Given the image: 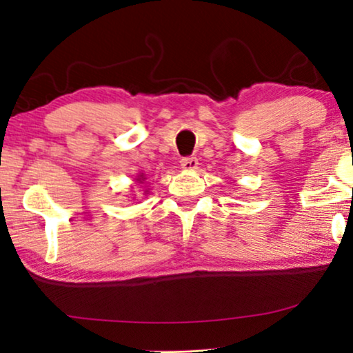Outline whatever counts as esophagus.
<instances>
[{
    "label": "esophagus",
    "mask_w": 353,
    "mask_h": 353,
    "mask_svg": "<svg viewBox=\"0 0 353 353\" xmlns=\"http://www.w3.org/2000/svg\"><path fill=\"white\" fill-rule=\"evenodd\" d=\"M197 165H199V162H197L196 157H186L181 161V168L185 172H194Z\"/></svg>",
    "instance_id": "obj_1"
}]
</instances>
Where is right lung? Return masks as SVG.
<instances>
[{
  "label": "right lung",
  "instance_id": "add662e5",
  "mask_svg": "<svg viewBox=\"0 0 353 353\" xmlns=\"http://www.w3.org/2000/svg\"><path fill=\"white\" fill-rule=\"evenodd\" d=\"M133 181L134 183H139V185H144V183H146V173H141V172H139V173H137V176H134L133 178ZM149 190H151V188H149L148 185L146 186H144V192H143V196H148L149 194ZM134 197H137V194H133L132 196V199L134 201Z\"/></svg>",
  "mask_w": 353,
  "mask_h": 353
}]
</instances>
